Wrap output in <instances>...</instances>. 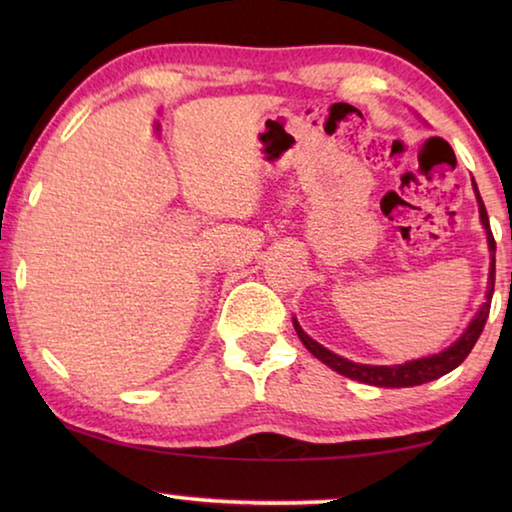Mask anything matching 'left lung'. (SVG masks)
<instances>
[{
    "label": "left lung",
    "mask_w": 512,
    "mask_h": 512,
    "mask_svg": "<svg viewBox=\"0 0 512 512\" xmlns=\"http://www.w3.org/2000/svg\"><path fill=\"white\" fill-rule=\"evenodd\" d=\"M476 189V185H474ZM476 196H479V189H476ZM479 212H481V223L485 232H488V246L492 253L497 250L495 237H492L490 230V221H488V212H485V205L479 196ZM492 293H495V255H492V264H490V282H488V293H485V302L479 309V314L472 318L470 327L465 329V334L458 339L452 348H447L445 352L433 354V357H424V359H415V361H406V363H397V366H366V363H354L339 357V354L329 352L323 345L316 343L311 336L302 332V327L298 325V320H293V327L300 336V341L305 348L314 354L318 361H323L325 366L339 372L343 377H350L354 381H361V384H370V386H381V388H406V386H420L427 384L431 379H438L452 372L454 368L461 366V363L467 359V354L472 352L474 343L479 341V336L485 327V320H488L490 314V300Z\"/></svg>",
    "instance_id": "left-lung-1"
}]
</instances>
